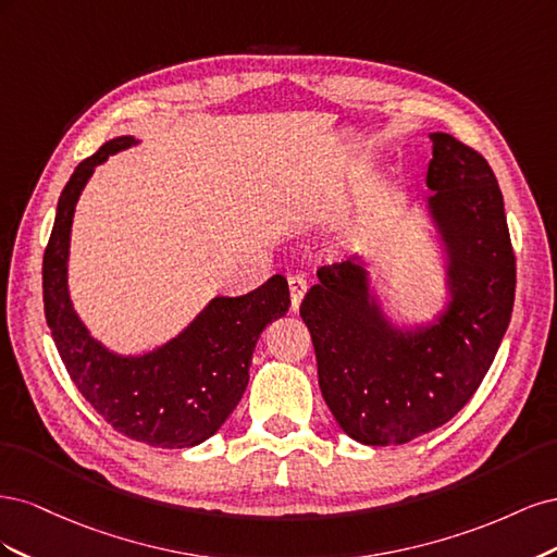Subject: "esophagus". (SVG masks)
Returning a JSON list of instances; mask_svg holds the SVG:
<instances>
[{"mask_svg":"<svg viewBox=\"0 0 557 557\" xmlns=\"http://www.w3.org/2000/svg\"><path fill=\"white\" fill-rule=\"evenodd\" d=\"M288 288H290V299H293V309H299L301 299H305L307 290H309V283L301 274H293L288 276Z\"/></svg>","mask_w":557,"mask_h":557,"instance_id":"obj_1","label":"esophagus"}]
</instances>
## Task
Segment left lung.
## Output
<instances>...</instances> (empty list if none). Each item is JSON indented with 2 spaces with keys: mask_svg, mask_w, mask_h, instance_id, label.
I'll list each match as a JSON object with an SVG mask.
<instances>
[{
  "mask_svg": "<svg viewBox=\"0 0 557 557\" xmlns=\"http://www.w3.org/2000/svg\"><path fill=\"white\" fill-rule=\"evenodd\" d=\"M425 211L446 260V307L430 323H397L356 252L320 267L301 301L318 385L339 428L360 444H407L476 393L509 327L516 258L491 164L432 132Z\"/></svg>",
  "mask_w": 557,
  "mask_h": 557,
  "instance_id": "obj_1",
  "label": "left lung"
}]
</instances>
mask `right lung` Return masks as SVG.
I'll use <instances>...</instances> for the list:
<instances>
[{
	"label": "right lung",
	"mask_w": 557,
	"mask_h": 557,
	"mask_svg": "<svg viewBox=\"0 0 557 557\" xmlns=\"http://www.w3.org/2000/svg\"><path fill=\"white\" fill-rule=\"evenodd\" d=\"M139 139L115 137L83 160L58 201L44 252V311L60 358L78 393L129 440L160 448H190L213 436L237 407L262 330L288 313L290 290L281 274L239 297H213L174 339L121 356L95 339L70 295V242L76 201L95 166Z\"/></svg>",
	"instance_id": "obj_1"
}]
</instances>
